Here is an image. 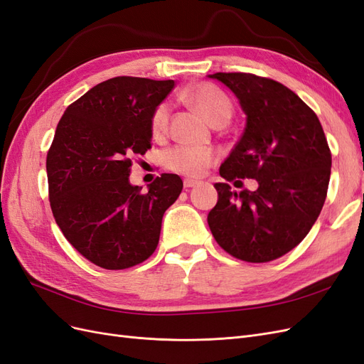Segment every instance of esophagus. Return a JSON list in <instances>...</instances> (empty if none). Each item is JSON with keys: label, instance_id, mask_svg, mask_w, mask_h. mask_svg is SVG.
I'll return each instance as SVG.
<instances>
[{"label": "esophagus", "instance_id": "1", "mask_svg": "<svg viewBox=\"0 0 364 364\" xmlns=\"http://www.w3.org/2000/svg\"><path fill=\"white\" fill-rule=\"evenodd\" d=\"M196 185H199V182L193 181V179H185V181H183V186H185V188H193V186H196Z\"/></svg>", "mask_w": 364, "mask_h": 364}]
</instances>
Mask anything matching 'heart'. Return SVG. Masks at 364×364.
<instances>
[{
	"label": "heart",
	"mask_w": 364,
	"mask_h": 364,
	"mask_svg": "<svg viewBox=\"0 0 364 364\" xmlns=\"http://www.w3.org/2000/svg\"><path fill=\"white\" fill-rule=\"evenodd\" d=\"M186 98L199 111L211 121V123H228L232 117V103L229 98L209 83H199L186 91ZM170 106L161 103L155 107L150 118V130L155 138L165 135L168 129ZM217 161L215 151L205 147L178 146L171 149L165 156V167L170 171L188 178H200L205 171Z\"/></svg>",
	"instance_id": "1"
}]
</instances>
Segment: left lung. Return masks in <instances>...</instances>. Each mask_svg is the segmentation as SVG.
<instances>
[{"instance_id":"8db88e82","label":"left lung","mask_w":364,"mask_h":364,"mask_svg":"<svg viewBox=\"0 0 364 364\" xmlns=\"http://www.w3.org/2000/svg\"><path fill=\"white\" fill-rule=\"evenodd\" d=\"M247 115L243 136L220 165L228 182L255 179V191L215 183L209 229L225 252L246 262H269L310 232L326 199L331 150L321 121L287 86L250 73H215ZM241 183V181H237ZM235 182V185H237Z\"/></svg>"}]
</instances>
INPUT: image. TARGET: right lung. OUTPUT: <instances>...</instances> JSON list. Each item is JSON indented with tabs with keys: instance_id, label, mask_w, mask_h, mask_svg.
<instances>
[{
	"instance_id": "obj_1",
	"label": "right lung",
	"mask_w": 364,
	"mask_h": 364,
	"mask_svg": "<svg viewBox=\"0 0 364 364\" xmlns=\"http://www.w3.org/2000/svg\"><path fill=\"white\" fill-rule=\"evenodd\" d=\"M173 87V80L114 77L59 121L47 153L50 206L65 238L98 267L123 270L151 257L162 215L183 188L168 173L149 191L129 182L134 158L151 149V114Z\"/></svg>"
}]
</instances>
